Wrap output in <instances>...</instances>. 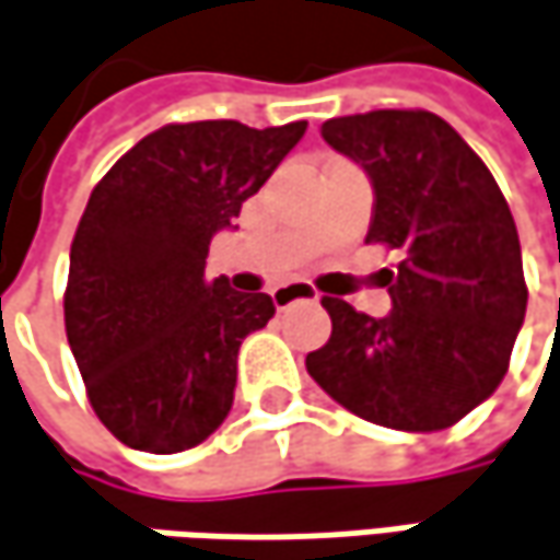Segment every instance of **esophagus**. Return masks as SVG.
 Here are the masks:
<instances>
[{
    "mask_svg": "<svg viewBox=\"0 0 560 560\" xmlns=\"http://www.w3.org/2000/svg\"><path fill=\"white\" fill-rule=\"evenodd\" d=\"M298 301H319V291L310 288L306 281H294V284H281V288H272V304L276 310H288Z\"/></svg>",
    "mask_w": 560,
    "mask_h": 560,
    "instance_id": "1",
    "label": "esophagus"
}]
</instances>
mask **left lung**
Wrapping results in <instances>:
<instances>
[{"label": "left lung", "mask_w": 560, "mask_h": 560, "mask_svg": "<svg viewBox=\"0 0 560 560\" xmlns=\"http://www.w3.org/2000/svg\"><path fill=\"white\" fill-rule=\"evenodd\" d=\"M323 137L370 175L366 241L401 250V262L385 269L392 313L382 319L323 298L331 335L306 353V373L370 423L448 429L499 388L523 326L526 281L508 200L432 112L328 118Z\"/></svg>", "instance_id": "8db88e82"}]
</instances>
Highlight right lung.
Masks as SVG:
<instances>
[{
  "mask_svg": "<svg viewBox=\"0 0 560 560\" xmlns=\"http://www.w3.org/2000/svg\"><path fill=\"white\" fill-rule=\"evenodd\" d=\"M304 131L165 125L93 187L71 241L65 331L96 417L128 448L187 451L229 417L241 341L276 304L209 279V241Z\"/></svg>",
  "mask_w": 560,
  "mask_h": 560,
  "instance_id": "add662e5",
  "label": "right lung"
}]
</instances>
